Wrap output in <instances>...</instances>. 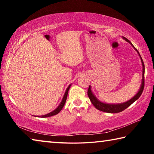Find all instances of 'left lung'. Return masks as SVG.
<instances>
[{"label": "left lung", "instance_id": "1", "mask_svg": "<svg viewBox=\"0 0 154 154\" xmlns=\"http://www.w3.org/2000/svg\"><path fill=\"white\" fill-rule=\"evenodd\" d=\"M122 38L128 42L130 45H131L132 47H133L134 49L137 51L138 54L140 56V60H141V63H142V66H143V75H142V82H141V85H140V89L138 91V92L135 94V96H134L131 99H130L129 100L126 101L125 103H118V104H109V103H105L103 102H101L100 100H99L96 97L94 94L92 89H91V86L90 85L89 88H88V97H89L90 100L91 101V103L93 104V105L95 106V107L100 110L101 111L103 112H106V113H119V112H121L122 111H124L126 109V108L128 107L129 106H130L132 105V103L134 102H135L138 98H139L143 91V89H144V75H145V65H144V62L143 61V59L140 56V54L139 53V51H137V49L134 48V46L132 45V43L130 41L126 38L124 36H122Z\"/></svg>", "mask_w": 154, "mask_h": 154}]
</instances>
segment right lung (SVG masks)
Returning a JSON list of instances; mask_svg holds the SVG:
<instances>
[{"label":"right lung","instance_id":"add662e5","mask_svg":"<svg viewBox=\"0 0 154 154\" xmlns=\"http://www.w3.org/2000/svg\"><path fill=\"white\" fill-rule=\"evenodd\" d=\"M71 84H70L69 86H68L66 91H65L64 95L63 96V98H62V100L61 101V103H60V105H58V107H57L56 109H54V111H52L51 112H50V113H48V114L43 115V116H36V117H40V118H48V117H51V116H55V115L58 114L59 112L62 110V108H63L64 104H65V103H66L67 95H68V92H69V90L70 89V88H71Z\"/></svg>","mask_w":154,"mask_h":154}]
</instances>
